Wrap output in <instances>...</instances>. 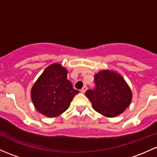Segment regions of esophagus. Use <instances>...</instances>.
I'll list each match as a JSON object with an SVG mask.
<instances>
[{"mask_svg":"<svg viewBox=\"0 0 157 157\" xmlns=\"http://www.w3.org/2000/svg\"><path fill=\"white\" fill-rule=\"evenodd\" d=\"M86 90H87V86H84L83 88L81 89V90H80V92H81L82 93H85Z\"/></svg>","mask_w":157,"mask_h":157,"instance_id":"esophagus-1","label":"esophagus"}]
</instances>
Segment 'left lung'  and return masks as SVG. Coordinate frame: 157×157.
Here are the masks:
<instances>
[{"label":"left lung","mask_w":157,"mask_h":157,"mask_svg":"<svg viewBox=\"0 0 157 157\" xmlns=\"http://www.w3.org/2000/svg\"><path fill=\"white\" fill-rule=\"evenodd\" d=\"M95 88L86 92L97 112L108 117L123 113L132 101V92L120 74L102 71L94 76Z\"/></svg>","instance_id":"8db88e82"}]
</instances>
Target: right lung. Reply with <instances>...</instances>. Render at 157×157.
I'll return each instance as SVG.
<instances>
[{
    "instance_id": "right-lung-1",
    "label": "right lung",
    "mask_w": 157,
    "mask_h": 157,
    "mask_svg": "<svg viewBox=\"0 0 157 157\" xmlns=\"http://www.w3.org/2000/svg\"><path fill=\"white\" fill-rule=\"evenodd\" d=\"M67 71L60 64H52L44 70L34 84L31 100L37 111L54 117L62 114L70 106L74 95L79 92L67 80Z\"/></svg>"
}]
</instances>
